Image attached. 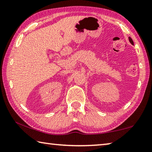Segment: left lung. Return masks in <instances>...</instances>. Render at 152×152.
I'll return each mask as SVG.
<instances>
[{
    "instance_id": "obj_1",
    "label": "left lung",
    "mask_w": 152,
    "mask_h": 152,
    "mask_svg": "<svg viewBox=\"0 0 152 152\" xmlns=\"http://www.w3.org/2000/svg\"><path fill=\"white\" fill-rule=\"evenodd\" d=\"M129 42L132 43V45H133V40H132V38H131L130 37H129Z\"/></svg>"
}]
</instances>
